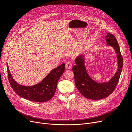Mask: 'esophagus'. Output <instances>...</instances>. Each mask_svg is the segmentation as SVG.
Segmentation results:
<instances>
[{
	"instance_id": "esophagus-1",
	"label": "esophagus",
	"mask_w": 132,
	"mask_h": 132,
	"mask_svg": "<svg viewBox=\"0 0 132 132\" xmlns=\"http://www.w3.org/2000/svg\"><path fill=\"white\" fill-rule=\"evenodd\" d=\"M72 63L71 61H68L67 62H66L65 65V67L66 69H70L72 68Z\"/></svg>"
}]
</instances>
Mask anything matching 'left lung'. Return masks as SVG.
<instances>
[{"mask_svg":"<svg viewBox=\"0 0 132 132\" xmlns=\"http://www.w3.org/2000/svg\"><path fill=\"white\" fill-rule=\"evenodd\" d=\"M107 46H111L117 55L118 69L116 73L108 82H96L87 73L85 65V57L82 54L75 59L76 65L73 67L75 83L78 90L84 96L91 100H100L111 94L119 81L122 68V57L116 38L111 33L106 36Z\"/></svg>","mask_w":132,"mask_h":132,"instance_id":"1","label":"left lung"}]
</instances>
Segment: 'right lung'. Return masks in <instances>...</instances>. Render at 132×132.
<instances>
[{"label": "right lung", "instance_id": "obj_1", "mask_svg": "<svg viewBox=\"0 0 132 132\" xmlns=\"http://www.w3.org/2000/svg\"><path fill=\"white\" fill-rule=\"evenodd\" d=\"M7 67L9 82L13 90L25 99L38 102H46L52 98L59 79L65 71V64H62L51 71L40 83L32 86H24L14 80L7 64Z\"/></svg>", "mask_w": 132, "mask_h": 132}]
</instances>
